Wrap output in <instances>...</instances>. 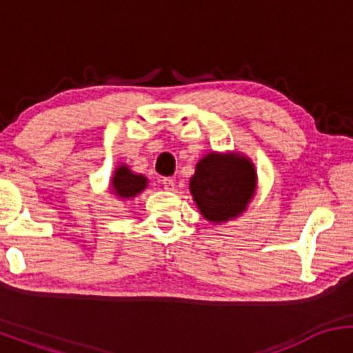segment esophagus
I'll list each match as a JSON object with an SVG mask.
<instances>
[{"label": "esophagus", "instance_id": "1", "mask_svg": "<svg viewBox=\"0 0 353 353\" xmlns=\"http://www.w3.org/2000/svg\"><path fill=\"white\" fill-rule=\"evenodd\" d=\"M163 185H164V189L172 190L174 185H176V181H174L172 177H164V179H163Z\"/></svg>", "mask_w": 353, "mask_h": 353}]
</instances>
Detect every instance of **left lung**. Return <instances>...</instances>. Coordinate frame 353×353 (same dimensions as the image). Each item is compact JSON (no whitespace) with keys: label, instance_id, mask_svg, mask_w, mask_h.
<instances>
[{"label":"left lung","instance_id":"1","mask_svg":"<svg viewBox=\"0 0 353 353\" xmlns=\"http://www.w3.org/2000/svg\"><path fill=\"white\" fill-rule=\"evenodd\" d=\"M254 189V165L237 154H208L190 179V192L202 216L217 224L237 217L252 199Z\"/></svg>","mask_w":353,"mask_h":353}]
</instances>
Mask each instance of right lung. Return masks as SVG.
I'll use <instances>...</instances> for the list:
<instances>
[{"label": "right lung", "mask_w": 353, "mask_h": 353, "mask_svg": "<svg viewBox=\"0 0 353 353\" xmlns=\"http://www.w3.org/2000/svg\"><path fill=\"white\" fill-rule=\"evenodd\" d=\"M148 179L144 176H137V174L129 171L128 165H121L116 169L114 177H112V188L117 196L124 197H134L141 190L145 188Z\"/></svg>", "instance_id": "1"}]
</instances>
